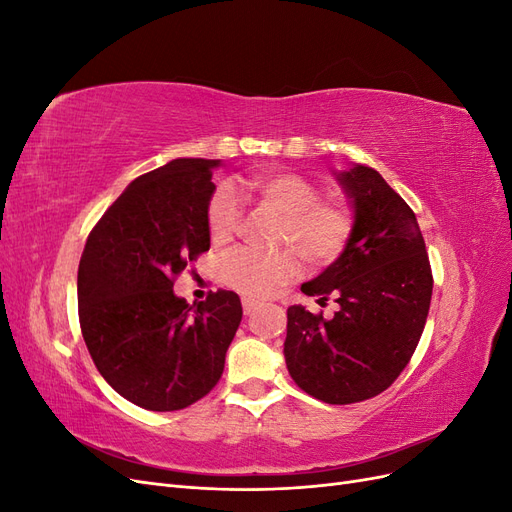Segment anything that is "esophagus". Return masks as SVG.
Returning a JSON list of instances; mask_svg holds the SVG:
<instances>
[{"label":"esophagus","mask_w":512,"mask_h":512,"mask_svg":"<svg viewBox=\"0 0 512 512\" xmlns=\"http://www.w3.org/2000/svg\"><path fill=\"white\" fill-rule=\"evenodd\" d=\"M256 305H258V301H254V299H243V312L245 314H252L254 309H256Z\"/></svg>","instance_id":"1"}]
</instances>
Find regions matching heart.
<instances>
[{
  "instance_id": "heart-1",
  "label": "heart",
  "mask_w": 512,
  "mask_h": 512,
  "mask_svg": "<svg viewBox=\"0 0 512 512\" xmlns=\"http://www.w3.org/2000/svg\"><path fill=\"white\" fill-rule=\"evenodd\" d=\"M241 190L256 198L262 209L282 215L277 243L290 247L273 254L254 250L232 254L222 267V280L228 288L245 297H267L301 273L300 251L312 265L329 267L348 250L356 228L352 205L342 198H320V188L312 179L297 173H271L243 181ZM207 224L213 243L222 245L235 239L241 228V209L230 188L213 194Z\"/></svg>"
}]
</instances>
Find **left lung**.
Instances as JSON below:
<instances>
[{"label": "left lung", "mask_w": 512, "mask_h": 512, "mask_svg": "<svg viewBox=\"0 0 512 512\" xmlns=\"http://www.w3.org/2000/svg\"><path fill=\"white\" fill-rule=\"evenodd\" d=\"M356 213L344 256L301 286L339 312L331 320L288 307L284 356L299 389L324 404L376 397L397 380L423 335L433 277L416 215L378 170L337 173Z\"/></svg>", "instance_id": "obj_1"}]
</instances>
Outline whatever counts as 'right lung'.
I'll return each mask as SVG.
<instances>
[{"label":"right lung","instance_id":"1","mask_svg":"<svg viewBox=\"0 0 512 512\" xmlns=\"http://www.w3.org/2000/svg\"><path fill=\"white\" fill-rule=\"evenodd\" d=\"M220 160L179 158L134 179L89 232L79 320L102 378L132 404L173 412L222 378L243 316L232 290L190 305L175 277L209 250L207 209Z\"/></svg>","mask_w":512,"mask_h":512}]
</instances>
